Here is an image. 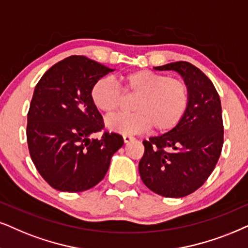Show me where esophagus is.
I'll return each instance as SVG.
<instances>
[{
    "mask_svg": "<svg viewBox=\"0 0 248 248\" xmlns=\"http://www.w3.org/2000/svg\"><path fill=\"white\" fill-rule=\"evenodd\" d=\"M124 143H128V142H131V140H135V137L134 136H131V135H128V134H124Z\"/></svg>",
    "mask_w": 248,
    "mask_h": 248,
    "instance_id": "obj_1",
    "label": "esophagus"
}]
</instances>
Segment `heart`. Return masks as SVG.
I'll return each mask as SVG.
<instances>
[{
    "label": "heart",
    "mask_w": 248,
    "mask_h": 248,
    "mask_svg": "<svg viewBox=\"0 0 248 248\" xmlns=\"http://www.w3.org/2000/svg\"><path fill=\"white\" fill-rule=\"evenodd\" d=\"M122 90L137 93L134 112L108 118L106 126L121 134H134L153 128L165 133L182 120L189 103V88L178 78L151 70H136L121 78ZM121 89L111 78H99L90 89V99L98 111L113 113L121 102Z\"/></svg>",
    "instance_id": "obj_1"
}]
</instances>
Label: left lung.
<instances>
[{
  "mask_svg": "<svg viewBox=\"0 0 248 248\" xmlns=\"http://www.w3.org/2000/svg\"><path fill=\"white\" fill-rule=\"evenodd\" d=\"M155 68L180 73L189 88V103L176 127L143 140L139 170L153 192L182 198L207 181L221 155L224 130L220 96L212 81L190 62H175Z\"/></svg>",
  "mask_w": 248,
  "mask_h": 248,
  "instance_id": "1",
  "label": "left lung"
}]
</instances>
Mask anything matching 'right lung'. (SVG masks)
Instances as JSON below:
<instances>
[{"label":"right lung","mask_w":248,"mask_h":248,"mask_svg":"<svg viewBox=\"0 0 248 248\" xmlns=\"http://www.w3.org/2000/svg\"><path fill=\"white\" fill-rule=\"evenodd\" d=\"M113 70L84 56L58 62L37 82L27 113L31 158L50 186L64 192L92 189L104 178L112 155L124 145L90 99V89Z\"/></svg>","instance_id":"obj_1"}]
</instances>
